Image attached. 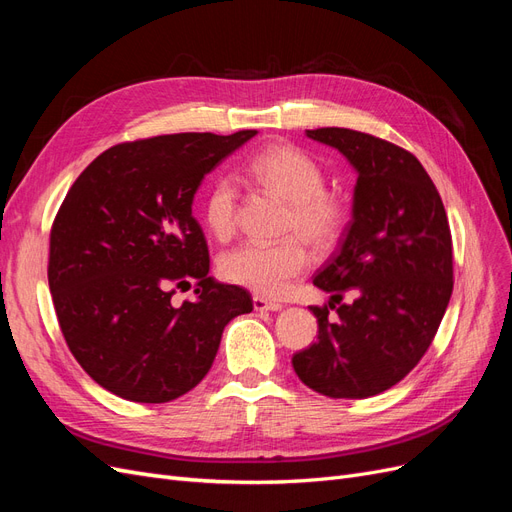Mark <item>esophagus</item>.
Segmentation results:
<instances>
[{
    "label": "esophagus",
    "instance_id": "1",
    "mask_svg": "<svg viewBox=\"0 0 512 512\" xmlns=\"http://www.w3.org/2000/svg\"><path fill=\"white\" fill-rule=\"evenodd\" d=\"M254 309L256 312H277V309H282V303L265 299V297H254Z\"/></svg>",
    "mask_w": 512,
    "mask_h": 512
}]
</instances>
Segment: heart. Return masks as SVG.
<instances>
[{
    "label": "heart",
    "mask_w": 512,
    "mask_h": 512,
    "mask_svg": "<svg viewBox=\"0 0 512 512\" xmlns=\"http://www.w3.org/2000/svg\"><path fill=\"white\" fill-rule=\"evenodd\" d=\"M245 173L260 188L288 200L282 241H245L220 258L224 280L252 290L260 297H282L309 267V245L329 252L348 222L342 196L324 190L322 168L288 143H273L247 160ZM200 215L211 235L220 241L235 235L239 222V192L230 177H215L203 194Z\"/></svg>",
    "instance_id": "heart-1"
}]
</instances>
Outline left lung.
<instances>
[{"label":"left lung","mask_w":512,"mask_h":512,"mask_svg":"<svg viewBox=\"0 0 512 512\" xmlns=\"http://www.w3.org/2000/svg\"><path fill=\"white\" fill-rule=\"evenodd\" d=\"M307 136L344 153L359 177L344 239L314 277L333 294L329 305L309 307L318 342L294 354L292 367L320 395L365 399L404 380L436 337L453 294L451 228L410 151L348 128ZM346 289L357 292L350 306L341 303Z\"/></svg>","instance_id":"8db88e82"}]
</instances>
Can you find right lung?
Returning <instances> with one entry per match:
<instances>
[{
	"mask_svg": "<svg viewBox=\"0 0 512 512\" xmlns=\"http://www.w3.org/2000/svg\"><path fill=\"white\" fill-rule=\"evenodd\" d=\"M256 130L185 132L119 143L72 183L51 228L49 288L74 359L102 389L166 404L207 376L250 292L209 277L192 215L200 181ZM195 299L169 303L175 287Z\"/></svg>",
	"mask_w": 512,
	"mask_h": 512,
	"instance_id": "obj_1",
	"label": "right lung"
}]
</instances>
